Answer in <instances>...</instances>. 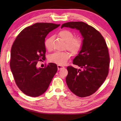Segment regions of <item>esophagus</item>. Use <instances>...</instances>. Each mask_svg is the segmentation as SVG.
I'll return each mask as SVG.
<instances>
[{
    "label": "esophagus",
    "mask_w": 121,
    "mask_h": 121,
    "mask_svg": "<svg viewBox=\"0 0 121 121\" xmlns=\"http://www.w3.org/2000/svg\"><path fill=\"white\" fill-rule=\"evenodd\" d=\"M57 68H58V70H60V69H62V68H64V67L62 65H57Z\"/></svg>",
    "instance_id": "esophagus-1"
}]
</instances>
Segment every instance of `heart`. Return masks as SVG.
<instances>
[{
    "label": "heart",
    "mask_w": 121,
    "mask_h": 121,
    "mask_svg": "<svg viewBox=\"0 0 121 121\" xmlns=\"http://www.w3.org/2000/svg\"><path fill=\"white\" fill-rule=\"evenodd\" d=\"M58 36L66 42L65 48L72 54H77L80 51L82 45V39L79 37H74V34L72 31L62 30L58 32ZM52 39V37H49L44 41V44L46 49H51ZM70 57L71 54L67 51L56 52L49 56V60L58 65H64Z\"/></svg>",
    "instance_id": "b5f03b06"
}]
</instances>
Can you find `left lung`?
Here are the masks:
<instances>
[{
    "label": "left lung",
    "mask_w": 121,
    "mask_h": 121,
    "mask_svg": "<svg viewBox=\"0 0 121 121\" xmlns=\"http://www.w3.org/2000/svg\"><path fill=\"white\" fill-rule=\"evenodd\" d=\"M63 27L78 30L83 38L81 50L73 62L82 69L68 67L66 82L78 96H89L96 91L108 74L110 56L106 43L98 31L82 21L65 23L61 28Z\"/></svg>",
    "instance_id": "8db88e82"
}]
</instances>
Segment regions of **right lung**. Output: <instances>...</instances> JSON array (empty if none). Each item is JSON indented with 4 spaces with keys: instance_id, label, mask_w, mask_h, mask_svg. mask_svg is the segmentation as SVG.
Masks as SVG:
<instances>
[{
    "instance_id": "add662e5",
    "label": "right lung",
    "mask_w": 121,
    "mask_h": 121,
    "mask_svg": "<svg viewBox=\"0 0 121 121\" xmlns=\"http://www.w3.org/2000/svg\"><path fill=\"white\" fill-rule=\"evenodd\" d=\"M59 26L36 23L21 31L13 43L10 69L16 84L26 95L37 97L44 93L57 72V64L52 63L44 68H37L36 65L46 59V37Z\"/></svg>"
}]
</instances>
